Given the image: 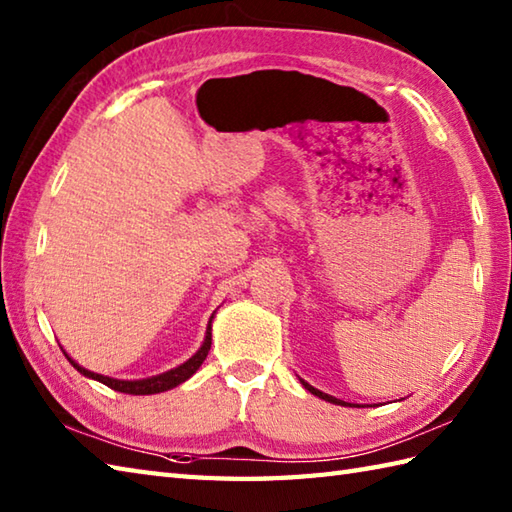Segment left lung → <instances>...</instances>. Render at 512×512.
I'll return each mask as SVG.
<instances>
[{
	"label": "left lung",
	"mask_w": 512,
	"mask_h": 512,
	"mask_svg": "<svg viewBox=\"0 0 512 512\" xmlns=\"http://www.w3.org/2000/svg\"><path fill=\"white\" fill-rule=\"evenodd\" d=\"M299 380H301V385L310 391V394H314V396L321 398V400H325V402H332V405H341V407H361V405H352V402H345V400H341V398H334V396H330V394H323L321 389L312 387V385H310V383H306V380H303V378H299Z\"/></svg>",
	"instance_id": "8db88e82"
}]
</instances>
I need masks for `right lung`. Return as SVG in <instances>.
<instances>
[{"label":"right lung","instance_id":"1","mask_svg":"<svg viewBox=\"0 0 512 512\" xmlns=\"http://www.w3.org/2000/svg\"><path fill=\"white\" fill-rule=\"evenodd\" d=\"M211 323H213V317L209 319V325H206V334H204V341L200 345V350L195 352L189 361H184L182 365L169 369V372H162V374H156V376H149V378H140V380H121V378H112V376H103V374H96V372H90V369L81 367L79 363L74 361V358H70L68 352H63L65 358L72 363V367L76 369V372H81L83 376H88L92 380H99V383L107 385L114 391H121V394H132V396H149V394H160V391H169L173 387L182 385L184 380H189L195 372H198L200 365L204 363L206 354H209L211 350ZM63 350V347H61Z\"/></svg>","mask_w":512,"mask_h":512}]
</instances>
